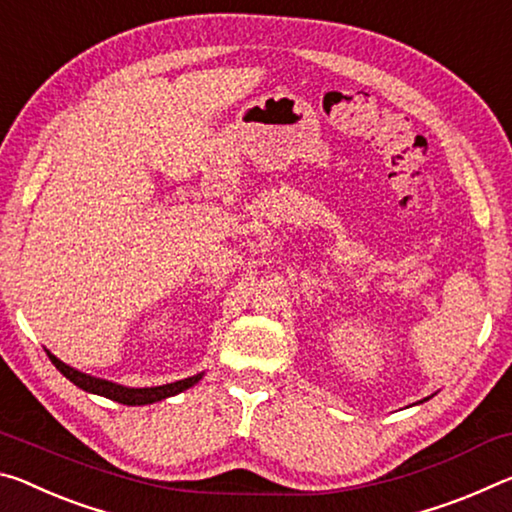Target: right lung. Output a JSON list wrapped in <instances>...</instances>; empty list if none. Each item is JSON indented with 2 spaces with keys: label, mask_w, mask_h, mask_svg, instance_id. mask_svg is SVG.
Wrapping results in <instances>:
<instances>
[{
  "label": "right lung",
  "mask_w": 512,
  "mask_h": 512,
  "mask_svg": "<svg viewBox=\"0 0 512 512\" xmlns=\"http://www.w3.org/2000/svg\"><path fill=\"white\" fill-rule=\"evenodd\" d=\"M47 356L56 365V370L61 372L65 379H70L74 385H79L81 390L92 392V395H102L106 399L117 401V404H127V406H145V404H154V401H161L165 397L179 395V392L192 388V385L201 379V374H197V376H190V379H183L177 383L156 385V388H124V385H117V383L104 381V379H95V376L74 370V367L61 363V360H58L54 354H49V351H47Z\"/></svg>",
  "instance_id": "add662e5"
}]
</instances>
